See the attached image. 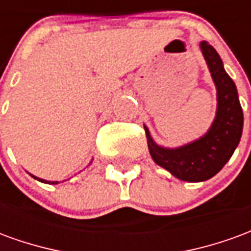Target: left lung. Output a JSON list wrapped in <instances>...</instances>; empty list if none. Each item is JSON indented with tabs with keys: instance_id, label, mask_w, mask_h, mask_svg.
<instances>
[{
	"instance_id": "8db88e82",
	"label": "left lung",
	"mask_w": 251,
	"mask_h": 251,
	"mask_svg": "<svg viewBox=\"0 0 251 251\" xmlns=\"http://www.w3.org/2000/svg\"><path fill=\"white\" fill-rule=\"evenodd\" d=\"M200 50L216 86V117L208 131L196 141L169 149L153 141L145 126L148 148L154 163L184 181H204L215 176L232 156L243 129V113L235 83L225 71L214 47L201 41Z\"/></svg>"
}]
</instances>
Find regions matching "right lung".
<instances>
[{
  "label": "right lung",
  "mask_w": 251,
  "mask_h": 251,
  "mask_svg": "<svg viewBox=\"0 0 251 251\" xmlns=\"http://www.w3.org/2000/svg\"><path fill=\"white\" fill-rule=\"evenodd\" d=\"M30 176H32L33 179H36V180H39V181H41V183H47V184H57V183H59V181H47V180L39 179V177H36V176H33V175H30Z\"/></svg>",
  "instance_id": "1"
}]
</instances>
